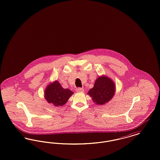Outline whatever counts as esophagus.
Segmentation results:
<instances>
[{
    "mask_svg": "<svg viewBox=\"0 0 160 160\" xmlns=\"http://www.w3.org/2000/svg\"><path fill=\"white\" fill-rule=\"evenodd\" d=\"M76 91L77 92H82L84 91V89L83 88H78L76 89Z\"/></svg>",
    "mask_w": 160,
    "mask_h": 160,
    "instance_id": "34e87169",
    "label": "esophagus"
}]
</instances>
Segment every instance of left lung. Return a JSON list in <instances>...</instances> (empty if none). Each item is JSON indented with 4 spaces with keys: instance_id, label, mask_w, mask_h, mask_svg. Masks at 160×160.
Segmentation results:
<instances>
[{
    "instance_id": "left-lung-1",
    "label": "left lung",
    "mask_w": 160,
    "mask_h": 160,
    "mask_svg": "<svg viewBox=\"0 0 160 160\" xmlns=\"http://www.w3.org/2000/svg\"><path fill=\"white\" fill-rule=\"evenodd\" d=\"M115 84L112 79L105 76L97 78L94 86L91 89L88 94L97 105H104L113 97L115 92Z\"/></svg>"
}]
</instances>
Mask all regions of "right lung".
<instances>
[{
    "label": "right lung",
    "mask_w": 160,
    "mask_h": 160,
    "mask_svg": "<svg viewBox=\"0 0 160 160\" xmlns=\"http://www.w3.org/2000/svg\"><path fill=\"white\" fill-rule=\"evenodd\" d=\"M72 94V91L68 89H63L58 81H55L47 86L44 97L49 104L54 106H62Z\"/></svg>",
    "instance_id": "right-lung-1"
}]
</instances>
